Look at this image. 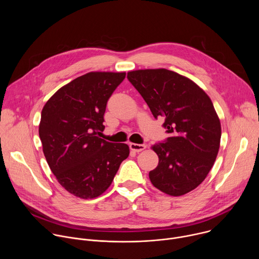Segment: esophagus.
Returning a JSON list of instances; mask_svg holds the SVG:
<instances>
[{"label": "esophagus", "mask_w": 259, "mask_h": 259, "mask_svg": "<svg viewBox=\"0 0 259 259\" xmlns=\"http://www.w3.org/2000/svg\"><path fill=\"white\" fill-rule=\"evenodd\" d=\"M129 146H130L131 151H133V152H135V153H139V152H141V151H143V150H145V149H146V145H145V144L130 143V144H129Z\"/></svg>", "instance_id": "esophagus-1"}]
</instances>
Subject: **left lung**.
Returning <instances> with one entry per match:
<instances>
[{
	"label": "left lung",
	"instance_id": "obj_1",
	"mask_svg": "<svg viewBox=\"0 0 259 259\" xmlns=\"http://www.w3.org/2000/svg\"><path fill=\"white\" fill-rule=\"evenodd\" d=\"M127 78L153 116L165 119L170 135L153 145L159 157L149 174L154 187L174 197L195 190L211 170L220 144V121L211 99L192 80L165 68L129 71Z\"/></svg>",
	"mask_w": 259,
	"mask_h": 259
}]
</instances>
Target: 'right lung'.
I'll return each instance as SVG.
<instances>
[{
    "mask_svg": "<svg viewBox=\"0 0 259 259\" xmlns=\"http://www.w3.org/2000/svg\"><path fill=\"white\" fill-rule=\"evenodd\" d=\"M125 77L126 72H88L61 87L42 109L39 135L45 158L73 196H100L129 156L127 144L98 136L104 129L106 103Z\"/></svg>",
    "mask_w": 259,
    "mask_h": 259,
    "instance_id": "right-lung-1",
    "label": "right lung"
}]
</instances>
